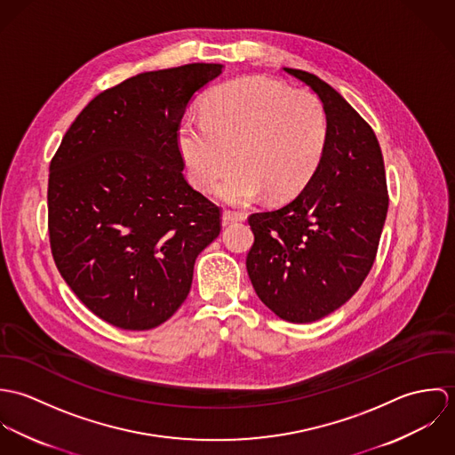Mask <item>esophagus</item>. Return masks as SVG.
Here are the masks:
<instances>
[{
    "instance_id": "34e87169",
    "label": "esophagus",
    "mask_w": 455,
    "mask_h": 455,
    "mask_svg": "<svg viewBox=\"0 0 455 455\" xmlns=\"http://www.w3.org/2000/svg\"><path fill=\"white\" fill-rule=\"evenodd\" d=\"M245 215L242 212H236V210H224L222 213V224L228 226L231 222H238V220H243Z\"/></svg>"
}]
</instances>
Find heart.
Here are the masks:
<instances>
[{
    "instance_id": "b5f03b06",
    "label": "heart",
    "mask_w": 455,
    "mask_h": 455,
    "mask_svg": "<svg viewBox=\"0 0 455 455\" xmlns=\"http://www.w3.org/2000/svg\"><path fill=\"white\" fill-rule=\"evenodd\" d=\"M179 148L189 179L228 203H249L262 193L289 199L315 175L327 143V117L317 96L291 91L267 78H240L215 89L204 116L179 124Z\"/></svg>"
}]
</instances>
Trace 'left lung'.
<instances>
[{"label":"left lung","mask_w":455,"mask_h":455,"mask_svg":"<svg viewBox=\"0 0 455 455\" xmlns=\"http://www.w3.org/2000/svg\"><path fill=\"white\" fill-rule=\"evenodd\" d=\"M323 101V161L291 203L249 215L247 271L260 301L305 324L345 305L368 276L389 208L386 166L371 126L319 76L283 68Z\"/></svg>","instance_id":"obj_1"}]
</instances>
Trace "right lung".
Wrapping results in <instances>:
<instances>
[{
	"label": "right lung",
	"instance_id": "1",
	"mask_svg": "<svg viewBox=\"0 0 455 455\" xmlns=\"http://www.w3.org/2000/svg\"><path fill=\"white\" fill-rule=\"evenodd\" d=\"M222 65L145 71L100 92L51 161L54 262L75 296L108 324L147 331L186 301L197 254L220 233V206L182 170L179 124Z\"/></svg>",
	"mask_w": 455,
	"mask_h": 455
}]
</instances>
